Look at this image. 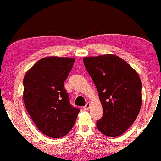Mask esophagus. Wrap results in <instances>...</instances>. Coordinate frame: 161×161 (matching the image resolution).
<instances>
[{
	"mask_svg": "<svg viewBox=\"0 0 161 161\" xmlns=\"http://www.w3.org/2000/svg\"><path fill=\"white\" fill-rule=\"evenodd\" d=\"M90 106H91V104L89 103H86V105H85L84 107H83V109L84 110H88L89 109V108H90Z\"/></svg>",
	"mask_w": 161,
	"mask_h": 161,
	"instance_id": "1",
	"label": "esophagus"
}]
</instances>
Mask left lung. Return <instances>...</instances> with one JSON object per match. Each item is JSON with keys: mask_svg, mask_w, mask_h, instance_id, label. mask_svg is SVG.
<instances>
[{"mask_svg": "<svg viewBox=\"0 0 161 161\" xmlns=\"http://www.w3.org/2000/svg\"><path fill=\"white\" fill-rule=\"evenodd\" d=\"M85 67L94 82L103 116L97 127L103 135L117 137L132 125L141 107V81L125 61L115 55L85 57Z\"/></svg>", "mask_w": 161, "mask_h": 161, "instance_id": "obj_1", "label": "left lung"}]
</instances>
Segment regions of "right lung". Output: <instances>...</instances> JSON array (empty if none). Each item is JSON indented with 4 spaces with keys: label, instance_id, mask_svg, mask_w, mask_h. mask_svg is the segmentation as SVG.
Wrapping results in <instances>:
<instances>
[{
    "label": "right lung",
    "instance_id": "right-lung-1",
    "mask_svg": "<svg viewBox=\"0 0 161 161\" xmlns=\"http://www.w3.org/2000/svg\"><path fill=\"white\" fill-rule=\"evenodd\" d=\"M75 58L46 57L36 62L24 79V102L33 123L53 138L66 135L74 126L79 109L70 104L64 82Z\"/></svg>",
    "mask_w": 161,
    "mask_h": 161
}]
</instances>
